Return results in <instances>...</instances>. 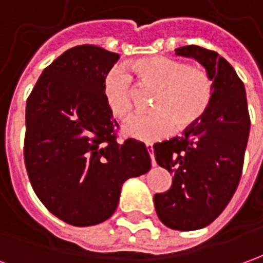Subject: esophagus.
<instances>
[{
	"mask_svg": "<svg viewBox=\"0 0 263 263\" xmlns=\"http://www.w3.org/2000/svg\"><path fill=\"white\" fill-rule=\"evenodd\" d=\"M146 149H148L149 156H151V162H152V166L156 165V162H155V156H154V145L152 143H146Z\"/></svg>",
	"mask_w": 263,
	"mask_h": 263,
	"instance_id": "34e87169",
	"label": "esophagus"
}]
</instances>
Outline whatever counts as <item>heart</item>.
Returning a JSON list of instances; mask_svg holds the SVG:
<instances>
[{
  "label": "heart",
  "instance_id": "heart-1",
  "mask_svg": "<svg viewBox=\"0 0 263 263\" xmlns=\"http://www.w3.org/2000/svg\"><path fill=\"white\" fill-rule=\"evenodd\" d=\"M128 70L142 87L156 88L155 114L139 115L124 125V134L138 141L154 142L192 128L207 114L214 81L201 65L163 56L135 60ZM104 98L109 112L121 121L134 112V87L124 69H112L104 79Z\"/></svg>",
  "mask_w": 263,
  "mask_h": 263
}]
</instances>
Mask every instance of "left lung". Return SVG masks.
I'll return each mask as SVG.
<instances>
[{
    "mask_svg": "<svg viewBox=\"0 0 263 263\" xmlns=\"http://www.w3.org/2000/svg\"><path fill=\"white\" fill-rule=\"evenodd\" d=\"M176 54L198 60L214 81L207 114L183 137L155 143V159L173 176L171 189L155 194L159 220L172 230L193 231L211 224L230 203L242 175L248 142V104L242 80L220 54L197 45Z\"/></svg>",
    "mask_w": 263,
    "mask_h": 263,
    "instance_id": "left-lung-1",
    "label": "left lung"
}]
</instances>
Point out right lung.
Masks as SVG:
<instances>
[{
    "label": "right lung",
    "mask_w": 263,
    "mask_h": 263,
    "mask_svg": "<svg viewBox=\"0 0 263 263\" xmlns=\"http://www.w3.org/2000/svg\"><path fill=\"white\" fill-rule=\"evenodd\" d=\"M120 54L96 45L66 50L43 70L26 101L24 159L33 192L67 224L114 214L122 183L151 169L148 149L117 141L104 79Z\"/></svg>",
    "instance_id": "add662e5"
}]
</instances>
